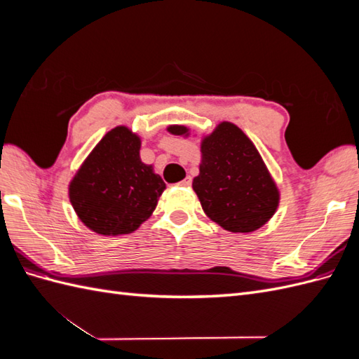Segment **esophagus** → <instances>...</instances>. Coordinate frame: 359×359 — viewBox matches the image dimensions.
I'll return each instance as SVG.
<instances>
[{
	"label": "esophagus",
	"mask_w": 359,
	"mask_h": 359,
	"mask_svg": "<svg viewBox=\"0 0 359 359\" xmlns=\"http://www.w3.org/2000/svg\"><path fill=\"white\" fill-rule=\"evenodd\" d=\"M190 184H191V178L187 177L186 180H182V181L180 182V186H182V187H190Z\"/></svg>",
	"instance_id": "34e87169"
}]
</instances>
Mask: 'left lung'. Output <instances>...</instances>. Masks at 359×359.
Instances as JSON below:
<instances>
[{"instance_id":"obj_1","label":"left lung","mask_w":359,"mask_h":359,"mask_svg":"<svg viewBox=\"0 0 359 359\" xmlns=\"http://www.w3.org/2000/svg\"><path fill=\"white\" fill-rule=\"evenodd\" d=\"M168 132L189 136L186 126ZM199 175L193 180L205 214L229 232L248 233L274 215L280 193L259 151L240 127L223 121L201 142Z\"/></svg>"}]
</instances>
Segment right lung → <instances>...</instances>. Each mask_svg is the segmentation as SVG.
<instances>
[{
	"mask_svg": "<svg viewBox=\"0 0 359 359\" xmlns=\"http://www.w3.org/2000/svg\"><path fill=\"white\" fill-rule=\"evenodd\" d=\"M140 137L126 126L107 132L70 181L81 222L99 235L132 233L156 210L166 184L140 160Z\"/></svg>",
	"mask_w": 359,
	"mask_h": 359,
	"instance_id": "1",
	"label": "right lung"
}]
</instances>
